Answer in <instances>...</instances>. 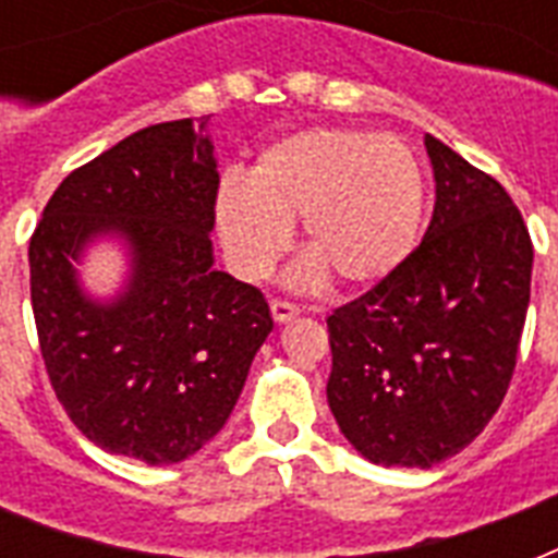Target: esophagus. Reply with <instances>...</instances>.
I'll return each instance as SVG.
<instances>
[{"label": "esophagus", "instance_id": "1", "mask_svg": "<svg viewBox=\"0 0 558 558\" xmlns=\"http://www.w3.org/2000/svg\"><path fill=\"white\" fill-rule=\"evenodd\" d=\"M269 310H271V318H275L278 324H287L292 322L295 315H301V310H298L295 304H289V301H271Z\"/></svg>", "mask_w": 558, "mask_h": 558}]
</instances>
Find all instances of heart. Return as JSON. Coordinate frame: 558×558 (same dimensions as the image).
<instances>
[{
    "mask_svg": "<svg viewBox=\"0 0 558 558\" xmlns=\"http://www.w3.org/2000/svg\"><path fill=\"white\" fill-rule=\"evenodd\" d=\"M420 159L397 135L310 126L271 142L248 182L226 177L214 196L219 243L240 278L260 280L301 222L298 283L327 275L341 289H371L408 260L425 217Z\"/></svg>",
    "mask_w": 558,
    "mask_h": 558,
    "instance_id": "heart-1",
    "label": "heart"
}]
</instances>
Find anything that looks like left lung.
<instances>
[{
	"mask_svg": "<svg viewBox=\"0 0 558 558\" xmlns=\"http://www.w3.org/2000/svg\"><path fill=\"white\" fill-rule=\"evenodd\" d=\"M434 214L388 280L327 318V402L379 466L432 469L484 432L510 388L527 318L533 243L484 170L425 135Z\"/></svg>",
	"mask_w": 558,
	"mask_h": 558,
	"instance_id": "1",
	"label": "left lung"
}]
</instances>
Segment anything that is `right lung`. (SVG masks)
I'll use <instances>...</instances> for the list:
<instances>
[{"mask_svg":"<svg viewBox=\"0 0 558 558\" xmlns=\"http://www.w3.org/2000/svg\"><path fill=\"white\" fill-rule=\"evenodd\" d=\"M210 116L144 126L63 179L31 236V306L48 379L95 446L161 466L196 454L234 411L271 332L260 289L214 269ZM118 239L112 299L80 283L85 248Z\"/></svg>","mask_w":558,"mask_h":558,"instance_id":"right-lung-1","label":"right lung"}]
</instances>
